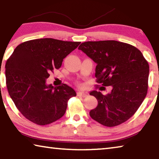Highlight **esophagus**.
<instances>
[{"label":"esophagus","mask_w":159,"mask_h":159,"mask_svg":"<svg viewBox=\"0 0 159 159\" xmlns=\"http://www.w3.org/2000/svg\"><path fill=\"white\" fill-rule=\"evenodd\" d=\"M77 95L80 96V97H83V98H85V97H87L88 94L84 93V92H80L79 91V92L77 93Z\"/></svg>","instance_id":"esophagus-1"}]
</instances>
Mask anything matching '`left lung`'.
Returning <instances> with one entry per match:
<instances>
[{"instance_id":"8db88e82","label":"left lung","mask_w":159,"mask_h":159,"mask_svg":"<svg viewBox=\"0 0 159 159\" xmlns=\"http://www.w3.org/2000/svg\"><path fill=\"white\" fill-rule=\"evenodd\" d=\"M97 64L96 81L111 85L106 95L93 90L98 104L90 117L107 127L125 122L134 114L147 95L149 66L142 53L130 44L116 41H87L79 47Z\"/></svg>"}]
</instances>
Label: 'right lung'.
<instances>
[{
    "mask_svg": "<svg viewBox=\"0 0 159 159\" xmlns=\"http://www.w3.org/2000/svg\"><path fill=\"white\" fill-rule=\"evenodd\" d=\"M80 43L53 39L31 40L17 45L7 60V91L17 109L30 121L45 125L65 114L67 102L76 96V92L66 84L47 85L46 79Z\"/></svg>",
    "mask_w": 159,
    "mask_h": 159,
    "instance_id": "obj_1",
    "label": "right lung"
}]
</instances>
